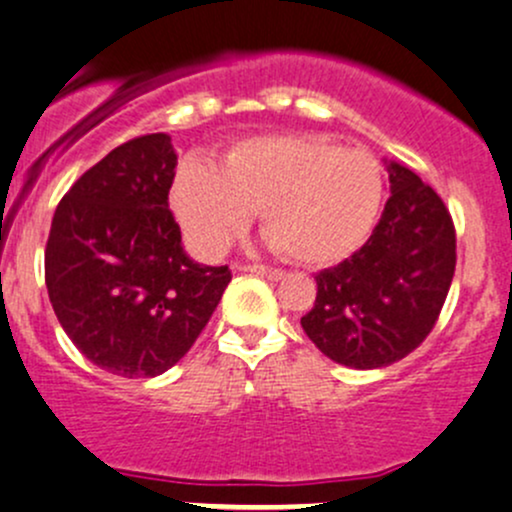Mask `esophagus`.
I'll return each mask as SVG.
<instances>
[{
    "label": "esophagus",
    "instance_id": "34e87169",
    "mask_svg": "<svg viewBox=\"0 0 512 512\" xmlns=\"http://www.w3.org/2000/svg\"><path fill=\"white\" fill-rule=\"evenodd\" d=\"M238 270L257 274V277H265L270 279V282H279V279H284L282 270H272V267H262V265H238Z\"/></svg>",
    "mask_w": 512,
    "mask_h": 512
}]
</instances>
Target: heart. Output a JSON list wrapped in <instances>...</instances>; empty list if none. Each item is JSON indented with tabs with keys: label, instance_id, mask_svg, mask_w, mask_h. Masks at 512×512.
<instances>
[{
	"label": "heart",
	"instance_id": "obj_1",
	"mask_svg": "<svg viewBox=\"0 0 512 512\" xmlns=\"http://www.w3.org/2000/svg\"><path fill=\"white\" fill-rule=\"evenodd\" d=\"M380 201L383 176L370 154L294 132L240 139L218 166L186 161L171 186V208L203 257L223 255L260 211L267 245L311 267L353 255Z\"/></svg>",
	"mask_w": 512,
	"mask_h": 512
}]
</instances>
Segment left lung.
Masks as SVG:
<instances>
[{"instance_id":"left-lung-1","label":"left lung","mask_w":512,"mask_h":512,"mask_svg":"<svg viewBox=\"0 0 512 512\" xmlns=\"http://www.w3.org/2000/svg\"><path fill=\"white\" fill-rule=\"evenodd\" d=\"M390 198L368 242L316 274L301 328L333 363L375 370L429 336L449 294L456 235L441 198L414 171L387 161Z\"/></svg>"}]
</instances>
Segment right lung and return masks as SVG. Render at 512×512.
<instances>
[{
	"mask_svg": "<svg viewBox=\"0 0 512 512\" xmlns=\"http://www.w3.org/2000/svg\"><path fill=\"white\" fill-rule=\"evenodd\" d=\"M176 149L164 132L112 149L58 203L46 289L80 353L122 378H154L196 343L230 282L193 262L169 211Z\"/></svg>",
	"mask_w": 512,
	"mask_h": 512,
	"instance_id": "right-lung-1",
	"label": "right lung"
}]
</instances>
